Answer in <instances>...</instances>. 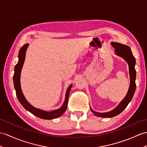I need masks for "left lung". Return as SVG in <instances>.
I'll use <instances>...</instances> for the list:
<instances>
[{
	"label": "left lung",
	"instance_id": "1",
	"mask_svg": "<svg viewBox=\"0 0 147 147\" xmlns=\"http://www.w3.org/2000/svg\"><path fill=\"white\" fill-rule=\"evenodd\" d=\"M111 45L115 49L116 54L119 56L122 57L128 64L129 77H130V85H129L127 94L126 95L123 100L113 110L107 113H98L93 111L90 108L91 111L95 115L103 118L114 117L115 116L121 113L125 110V108L127 107L129 102L131 101L136 89V70L135 69L136 61L135 57L133 55L130 47L127 45H124V44L115 42H111Z\"/></svg>",
	"mask_w": 147,
	"mask_h": 147
}]
</instances>
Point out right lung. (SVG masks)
<instances>
[{
    "label": "right lung",
    "instance_id": "1",
    "mask_svg": "<svg viewBox=\"0 0 147 147\" xmlns=\"http://www.w3.org/2000/svg\"><path fill=\"white\" fill-rule=\"evenodd\" d=\"M28 46V44H26L25 45H24L21 48H20L19 53V61L14 68V74H13V84H14L15 90L16 91L17 96H18V100L20 104L22 105V107L24 108L26 110L29 111V112H30L31 113L37 117L42 119H46V120H51V119H54L57 117H59L60 116L62 115L66 110L68 103V97H69L70 90L71 89V88H72V84L70 85L66 91L65 101L64 102L63 105L59 109H58V110L50 112H47L44 110H39V109L34 108L32 107L31 105H30L26 100L21 90V88H20V72H21L22 67L24 64V62L26 51Z\"/></svg>",
    "mask_w": 147,
    "mask_h": 147
}]
</instances>
